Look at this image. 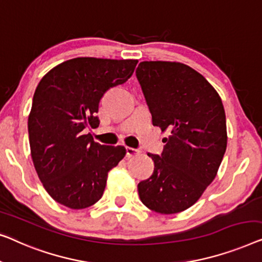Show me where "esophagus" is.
I'll use <instances>...</instances> for the list:
<instances>
[{
    "label": "esophagus",
    "instance_id": "34e87169",
    "mask_svg": "<svg viewBox=\"0 0 262 262\" xmlns=\"http://www.w3.org/2000/svg\"><path fill=\"white\" fill-rule=\"evenodd\" d=\"M139 153H140V150L136 149V148H133V147H127V148H126V156H127V158L138 156Z\"/></svg>",
    "mask_w": 262,
    "mask_h": 262
}]
</instances>
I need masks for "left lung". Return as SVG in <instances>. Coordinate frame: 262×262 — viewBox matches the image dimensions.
Masks as SVG:
<instances>
[{
  "label": "left lung",
  "mask_w": 262,
  "mask_h": 262,
  "mask_svg": "<svg viewBox=\"0 0 262 262\" xmlns=\"http://www.w3.org/2000/svg\"><path fill=\"white\" fill-rule=\"evenodd\" d=\"M136 77L153 126L169 133L161 156L148 153L154 171L139 183L140 200L165 215L184 211L215 179L226 153L222 99L201 73L182 62L141 61Z\"/></svg>",
  "instance_id": "8db88e82"
}]
</instances>
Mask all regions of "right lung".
Masks as SVG:
<instances>
[{
	"mask_svg": "<svg viewBox=\"0 0 262 262\" xmlns=\"http://www.w3.org/2000/svg\"><path fill=\"white\" fill-rule=\"evenodd\" d=\"M136 64L134 59L75 58L39 82L28 116L29 146L39 179L58 203L70 209L95 204L108 172L126 156L123 146L101 145L83 130L98 127L103 95L126 83Z\"/></svg>",
	"mask_w": 262,
	"mask_h": 262,
	"instance_id": "add662e5",
	"label": "right lung"
}]
</instances>
